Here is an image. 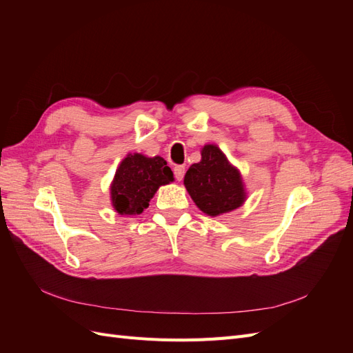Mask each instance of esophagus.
<instances>
[{
	"label": "esophagus",
	"mask_w": 353,
	"mask_h": 353,
	"mask_svg": "<svg viewBox=\"0 0 353 353\" xmlns=\"http://www.w3.org/2000/svg\"><path fill=\"white\" fill-rule=\"evenodd\" d=\"M174 174H175L176 181H183V178L185 175V168L184 166H175L174 168Z\"/></svg>",
	"instance_id": "esophagus-1"
}]
</instances>
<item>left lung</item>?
Instances as JSON below:
<instances>
[{
	"label": "left lung",
	"mask_w": 353,
	"mask_h": 353,
	"mask_svg": "<svg viewBox=\"0 0 353 353\" xmlns=\"http://www.w3.org/2000/svg\"><path fill=\"white\" fill-rule=\"evenodd\" d=\"M201 160L184 176V185L196 206L208 216H219L239 209L248 199L243 176L216 144H205Z\"/></svg>",
	"instance_id": "obj_1"
}]
</instances>
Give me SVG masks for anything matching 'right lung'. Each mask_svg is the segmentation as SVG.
Wrapping results in <instances>:
<instances>
[{
    "mask_svg": "<svg viewBox=\"0 0 353 353\" xmlns=\"http://www.w3.org/2000/svg\"><path fill=\"white\" fill-rule=\"evenodd\" d=\"M174 174L160 156L128 153L110 184V201L119 215H141L159 187L174 183Z\"/></svg>",
    "mask_w": 353,
    "mask_h": 353,
    "instance_id": "right-lung-1",
    "label": "right lung"
}]
</instances>
